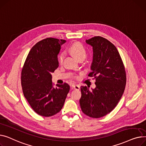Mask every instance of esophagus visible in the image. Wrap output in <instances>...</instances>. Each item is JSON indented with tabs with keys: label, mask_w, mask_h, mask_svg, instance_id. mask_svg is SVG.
I'll list each match as a JSON object with an SVG mask.
<instances>
[{
	"label": "esophagus",
	"mask_w": 146,
	"mask_h": 146,
	"mask_svg": "<svg viewBox=\"0 0 146 146\" xmlns=\"http://www.w3.org/2000/svg\"><path fill=\"white\" fill-rule=\"evenodd\" d=\"M71 87L73 88L75 90H78L80 88V86H78V85H75V84H72L71 85Z\"/></svg>",
	"instance_id": "34e87169"
}]
</instances>
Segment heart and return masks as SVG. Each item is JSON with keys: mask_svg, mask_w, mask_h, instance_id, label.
<instances>
[{"mask_svg": "<svg viewBox=\"0 0 146 146\" xmlns=\"http://www.w3.org/2000/svg\"><path fill=\"white\" fill-rule=\"evenodd\" d=\"M70 52L77 58L80 59L81 58H85L87 55L86 50L80 42H75L72 44L70 48ZM65 56L64 53H61L58 57V61L59 63H62Z\"/></svg>", "mask_w": 146, "mask_h": 146, "instance_id": "1", "label": "heart"}]
</instances>
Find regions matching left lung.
Wrapping results in <instances>:
<instances>
[{
	"mask_svg": "<svg viewBox=\"0 0 146 146\" xmlns=\"http://www.w3.org/2000/svg\"><path fill=\"white\" fill-rule=\"evenodd\" d=\"M85 41L93 49L88 76L94 77L96 87L92 90L87 86L81 87L80 104L85 114L98 118L116 107L125 90L126 74L121 58L112 43L101 36Z\"/></svg>",
	"mask_w": 146,
	"mask_h": 146,
	"instance_id": "1",
	"label": "left lung"
}]
</instances>
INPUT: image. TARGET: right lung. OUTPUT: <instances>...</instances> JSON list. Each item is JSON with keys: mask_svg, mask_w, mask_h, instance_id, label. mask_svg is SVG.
Segmentation results:
<instances>
[{"mask_svg": "<svg viewBox=\"0 0 146 146\" xmlns=\"http://www.w3.org/2000/svg\"><path fill=\"white\" fill-rule=\"evenodd\" d=\"M65 40L48 38L34 45L21 74L23 95L35 113L52 116L62 108L70 87L66 83L53 86L51 73L59 66L58 55Z\"/></svg>", "mask_w": 146, "mask_h": 146, "instance_id": "right-lung-1", "label": "right lung"}]
</instances>
